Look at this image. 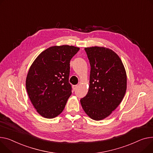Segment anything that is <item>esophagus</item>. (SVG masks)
Returning a JSON list of instances; mask_svg holds the SVG:
<instances>
[{"label": "esophagus", "instance_id": "esophagus-1", "mask_svg": "<svg viewBox=\"0 0 153 153\" xmlns=\"http://www.w3.org/2000/svg\"><path fill=\"white\" fill-rule=\"evenodd\" d=\"M77 87H78V85H74V86H73V88H74V90H76Z\"/></svg>", "mask_w": 153, "mask_h": 153}]
</instances>
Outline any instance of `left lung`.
<instances>
[{
	"label": "left lung",
	"mask_w": 153,
	"mask_h": 153,
	"mask_svg": "<svg viewBox=\"0 0 153 153\" xmlns=\"http://www.w3.org/2000/svg\"><path fill=\"white\" fill-rule=\"evenodd\" d=\"M91 67L88 93L80 99L85 113L95 120L109 116L123 100L127 74L119 56L103 47L85 48Z\"/></svg>",
	"instance_id": "8db88e82"
}]
</instances>
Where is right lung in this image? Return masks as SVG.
Returning <instances> with one entry per match:
<instances>
[{
	"mask_svg": "<svg viewBox=\"0 0 153 153\" xmlns=\"http://www.w3.org/2000/svg\"><path fill=\"white\" fill-rule=\"evenodd\" d=\"M79 47L63 45L48 48L30 66L26 80L29 98L37 113L52 119L62 113L69 97L70 60Z\"/></svg>",
	"mask_w": 153,
	"mask_h": 153,
	"instance_id": "right-lung-1",
	"label": "right lung"
}]
</instances>
